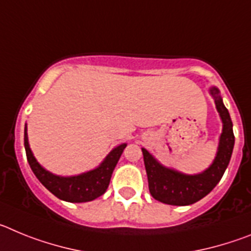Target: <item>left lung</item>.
<instances>
[{
  "mask_svg": "<svg viewBox=\"0 0 251 251\" xmlns=\"http://www.w3.org/2000/svg\"><path fill=\"white\" fill-rule=\"evenodd\" d=\"M210 94L214 98L215 105L223 122V132L219 139L216 156L208 168L201 174H183L175 168L163 166L146 148H142L150 192L153 199L161 202L186 206L200 201L220 182L224 172L227 168L235 143L232 122L216 86L210 88Z\"/></svg>",
  "mask_w": 251,
  "mask_h": 251,
  "instance_id": "8db88e82",
  "label": "left lung"
}]
</instances>
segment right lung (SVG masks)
<instances>
[{
  "mask_svg": "<svg viewBox=\"0 0 251 251\" xmlns=\"http://www.w3.org/2000/svg\"><path fill=\"white\" fill-rule=\"evenodd\" d=\"M24 141H25L28 165L35 176L51 194L55 195L60 200L68 201V202H88L101 196L109 186L113 171L118 163L124 148L127 147V143H122L113 148L108 153V156L104 158V161L94 170L86 171L75 176H57V175L51 174L50 171L45 170L35 158L34 153L28 145L26 124Z\"/></svg>",
  "mask_w": 251,
  "mask_h": 251,
  "instance_id": "add662e5",
  "label": "right lung"
}]
</instances>
